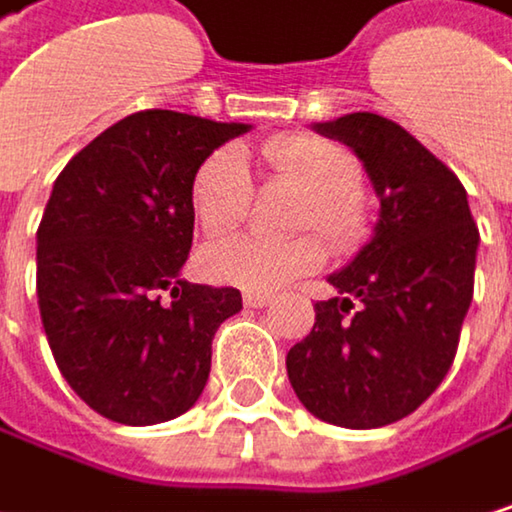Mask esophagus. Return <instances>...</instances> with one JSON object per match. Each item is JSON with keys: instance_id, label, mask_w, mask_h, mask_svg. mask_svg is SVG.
Returning <instances> with one entry per match:
<instances>
[{"instance_id": "34e87169", "label": "esophagus", "mask_w": 512, "mask_h": 512, "mask_svg": "<svg viewBox=\"0 0 512 512\" xmlns=\"http://www.w3.org/2000/svg\"><path fill=\"white\" fill-rule=\"evenodd\" d=\"M242 303H245V309H267L273 300H270L267 294H245Z\"/></svg>"}]
</instances>
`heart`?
I'll list each match as a JSON object with an SVG mask.
<instances>
[{"instance_id": "obj_1", "label": "heart", "mask_w": 512, "mask_h": 512, "mask_svg": "<svg viewBox=\"0 0 512 512\" xmlns=\"http://www.w3.org/2000/svg\"><path fill=\"white\" fill-rule=\"evenodd\" d=\"M267 179L288 182L306 194L294 227L318 230L339 254L366 236V209L360 200L363 167L351 149L318 134H282L258 146ZM254 182L239 149H215L200 161L191 179V212L206 236L239 230L251 212ZM324 264L318 236L221 239L203 251V270L212 282L248 294H273L315 273Z\"/></svg>"}]
</instances>
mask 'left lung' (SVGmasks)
Segmentation results:
<instances>
[{
  "label": "left lung",
  "mask_w": 512,
  "mask_h": 512,
  "mask_svg": "<svg viewBox=\"0 0 512 512\" xmlns=\"http://www.w3.org/2000/svg\"><path fill=\"white\" fill-rule=\"evenodd\" d=\"M312 128L354 149L381 212L372 239L327 279L339 297L315 303L288 378L318 420L378 429L414 414L450 372L480 233L459 176L393 119L348 113Z\"/></svg>",
  "instance_id": "left-lung-1"
}]
</instances>
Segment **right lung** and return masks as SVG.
Returning a JSON list of instances; mask_svg holds the SVG:
<instances>
[{
  "label": "right lung",
  "mask_w": 512,
  "mask_h": 512,
  "mask_svg": "<svg viewBox=\"0 0 512 512\" xmlns=\"http://www.w3.org/2000/svg\"><path fill=\"white\" fill-rule=\"evenodd\" d=\"M251 125L140 110L83 146L38 224V309L71 390L122 426L185 414L203 393L212 336L236 288L191 285V179Z\"/></svg>",
  "instance_id": "add662e5"
}]
</instances>
